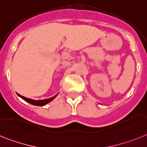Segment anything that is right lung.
<instances>
[{
	"label": "right lung",
	"instance_id": "1",
	"mask_svg": "<svg viewBox=\"0 0 147 147\" xmlns=\"http://www.w3.org/2000/svg\"><path fill=\"white\" fill-rule=\"evenodd\" d=\"M18 95L20 98H22L23 100H24L25 101L28 102L29 104H32V105H35V106H40V107H42V106L46 105V104H47L50 101H52L53 99H55V97L58 95V94H57L56 95H55V96L52 97V98H47V99H44V100H33V99H31V98H26V97L22 96V95H19V94H18Z\"/></svg>",
	"mask_w": 147,
	"mask_h": 147
}]
</instances>
